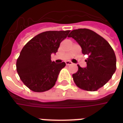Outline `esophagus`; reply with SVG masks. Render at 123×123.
<instances>
[{"instance_id": "1", "label": "esophagus", "mask_w": 123, "mask_h": 123, "mask_svg": "<svg viewBox=\"0 0 123 123\" xmlns=\"http://www.w3.org/2000/svg\"><path fill=\"white\" fill-rule=\"evenodd\" d=\"M72 62L70 61H66V64H67V66H68V65H70V64H72Z\"/></svg>"}]
</instances>
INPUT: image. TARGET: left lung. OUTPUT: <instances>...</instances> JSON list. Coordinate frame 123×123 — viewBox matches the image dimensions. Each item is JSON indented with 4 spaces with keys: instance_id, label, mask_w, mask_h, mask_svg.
<instances>
[{
    "instance_id": "8db88e82",
    "label": "left lung",
    "mask_w": 123,
    "mask_h": 123,
    "mask_svg": "<svg viewBox=\"0 0 123 123\" xmlns=\"http://www.w3.org/2000/svg\"><path fill=\"white\" fill-rule=\"evenodd\" d=\"M68 37L76 41L84 55L88 56L87 67L72 74L73 80L82 90L94 92L101 88L112 78L116 70V56L107 41L93 31L88 29L74 30Z\"/></svg>"
}]
</instances>
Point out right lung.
<instances>
[{
    "label": "right lung",
    "mask_w": 123,
    "mask_h": 123,
    "mask_svg": "<svg viewBox=\"0 0 123 123\" xmlns=\"http://www.w3.org/2000/svg\"><path fill=\"white\" fill-rule=\"evenodd\" d=\"M70 30L41 33L23 47L16 61V70L23 83L35 92H43L53 87L65 62L55 63L51 55L56 53L62 41Z\"/></svg>",
    "instance_id": "add662e5"
}]
</instances>
